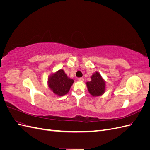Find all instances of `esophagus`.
Segmentation results:
<instances>
[{"label":"esophagus","instance_id":"esophagus-1","mask_svg":"<svg viewBox=\"0 0 150 150\" xmlns=\"http://www.w3.org/2000/svg\"><path fill=\"white\" fill-rule=\"evenodd\" d=\"M78 80L80 81H84V78H79Z\"/></svg>","mask_w":150,"mask_h":150}]
</instances>
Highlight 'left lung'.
<instances>
[{
    "mask_svg": "<svg viewBox=\"0 0 150 150\" xmlns=\"http://www.w3.org/2000/svg\"><path fill=\"white\" fill-rule=\"evenodd\" d=\"M88 91L93 96H101L105 92L106 83L101 74L96 72L91 76V81L86 83Z\"/></svg>",
    "mask_w": 150,
    "mask_h": 150,
    "instance_id": "left-lung-1",
    "label": "left lung"
}]
</instances>
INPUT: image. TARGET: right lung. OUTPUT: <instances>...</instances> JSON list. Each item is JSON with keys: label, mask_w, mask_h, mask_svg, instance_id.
I'll return each instance as SVG.
<instances>
[{"label": "right lung", "mask_w": 150, "mask_h": 150, "mask_svg": "<svg viewBox=\"0 0 150 150\" xmlns=\"http://www.w3.org/2000/svg\"><path fill=\"white\" fill-rule=\"evenodd\" d=\"M74 83V80L68 78L62 69L59 70L48 78V86L53 93L59 96L66 94Z\"/></svg>", "instance_id": "add662e5"}]
</instances>
